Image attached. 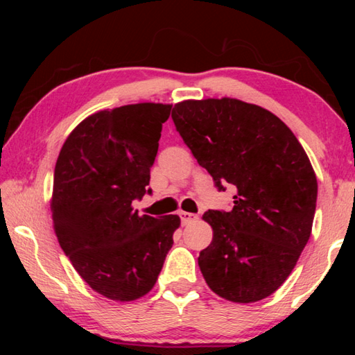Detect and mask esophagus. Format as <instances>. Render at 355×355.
<instances>
[{"mask_svg": "<svg viewBox=\"0 0 355 355\" xmlns=\"http://www.w3.org/2000/svg\"><path fill=\"white\" fill-rule=\"evenodd\" d=\"M180 218H182V222H183V224H189V222H192V220H196V219H197V214H192V213L182 211V213H180Z\"/></svg>", "mask_w": 355, "mask_h": 355, "instance_id": "obj_1", "label": "esophagus"}]
</instances>
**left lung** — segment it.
Wrapping results in <instances>:
<instances>
[{"mask_svg": "<svg viewBox=\"0 0 355 355\" xmlns=\"http://www.w3.org/2000/svg\"><path fill=\"white\" fill-rule=\"evenodd\" d=\"M172 120L218 191L236 188L230 211L203 214L213 227L199 257L203 279L232 302L271 296L313 225L318 183L307 153L277 116L241 100H186L173 106Z\"/></svg>", "mask_w": 355, "mask_h": 355, "instance_id": "1", "label": "left lung"}]
</instances>
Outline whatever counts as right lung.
<instances>
[{
  "label": "right lung",
  "instance_id": "right-lung-1",
  "mask_svg": "<svg viewBox=\"0 0 355 355\" xmlns=\"http://www.w3.org/2000/svg\"><path fill=\"white\" fill-rule=\"evenodd\" d=\"M171 105L137 103L95 112L58 156L51 213L58 241L83 280L120 302L152 290L180 218L139 216L131 203L152 194L150 167Z\"/></svg>",
  "mask_w": 355,
  "mask_h": 355
}]
</instances>
